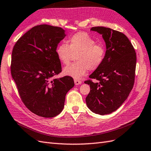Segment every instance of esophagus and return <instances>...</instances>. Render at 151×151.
I'll list each match as a JSON object with an SVG mask.
<instances>
[{"label":"esophagus","instance_id":"obj_1","mask_svg":"<svg viewBox=\"0 0 151 151\" xmlns=\"http://www.w3.org/2000/svg\"><path fill=\"white\" fill-rule=\"evenodd\" d=\"M74 82H75V83L76 86H78V85H80V84L82 83V82H81V81L79 80L75 79L74 80Z\"/></svg>","mask_w":151,"mask_h":151}]
</instances>
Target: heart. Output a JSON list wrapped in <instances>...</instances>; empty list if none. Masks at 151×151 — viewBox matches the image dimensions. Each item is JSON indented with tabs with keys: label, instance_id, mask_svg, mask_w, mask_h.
I'll list each match as a JSON object with an SVG mask.
<instances>
[{
	"label": "heart",
	"instance_id": "1",
	"mask_svg": "<svg viewBox=\"0 0 151 151\" xmlns=\"http://www.w3.org/2000/svg\"><path fill=\"white\" fill-rule=\"evenodd\" d=\"M55 52L62 64L68 65L75 56V63L64 68L63 74L78 80L88 69L94 71L102 64L106 55L105 47L96 42L94 39L86 32H78L69 37L68 45L60 43Z\"/></svg>",
	"mask_w": 151,
	"mask_h": 151
}]
</instances>
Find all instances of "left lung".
<instances>
[{
    "mask_svg": "<svg viewBox=\"0 0 151 151\" xmlns=\"http://www.w3.org/2000/svg\"><path fill=\"white\" fill-rule=\"evenodd\" d=\"M91 30L102 34L106 43L105 60L85 81L91 91L86 101L94 113L106 115L117 110L128 97L134 82L137 55L125 34L104 27H94Z\"/></svg>",
    "mask_w": 151,
    "mask_h": 151,
    "instance_id": "obj_1",
    "label": "left lung"
}]
</instances>
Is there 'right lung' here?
<instances>
[{
    "label": "right lung",
    "mask_w": 151,
    "mask_h": 151,
    "mask_svg": "<svg viewBox=\"0 0 151 151\" xmlns=\"http://www.w3.org/2000/svg\"><path fill=\"white\" fill-rule=\"evenodd\" d=\"M65 30L46 24L34 27L15 43L11 72L25 106L40 117L59 115L67 92L75 85L72 77L53 79L62 71L55 52Z\"/></svg>",
    "instance_id": "right-lung-1"
}]
</instances>
